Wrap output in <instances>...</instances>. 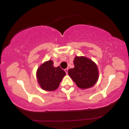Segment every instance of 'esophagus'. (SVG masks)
<instances>
[{"label": "esophagus", "mask_w": 129, "mask_h": 129, "mask_svg": "<svg viewBox=\"0 0 129 129\" xmlns=\"http://www.w3.org/2000/svg\"><path fill=\"white\" fill-rule=\"evenodd\" d=\"M68 70H69V69H65V72H66V73L67 74L68 73Z\"/></svg>", "instance_id": "34e87169"}]
</instances>
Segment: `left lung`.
I'll use <instances>...</instances> for the list:
<instances>
[{
  "mask_svg": "<svg viewBox=\"0 0 129 129\" xmlns=\"http://www.w3.org/2000/svg\"><path fill=\"white\" fill-rule=\"evenodd\" d=\"M73 63L75 67L69 69L68 73L79 88H88L96 83L99 73L94 62L84 56H76Z\"/></svg>",
  "mask_w": 129,
  "mask_h": 129,
  "instance_id": "left-lung-1",
  "label": "left lung"
}]
</instances>
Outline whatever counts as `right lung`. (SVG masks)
<instances>
[{
    "instance_id": "right-lung-1",
    "label": "right lung",
    "mask_w": 129,
    "mask_h": 129,
    "mask_svg": "<svg viewBox=\"0 0 129 129\" xmlns=\"http://www.w3.org/2000/svg\"><path fill=\"white\" fill-rule=\"evenodd\" d=\"M66 73L59 66L54 67L53 60L45 62L38 68L36 77L38 83L43 90L53 91L59 87Z\"/></svg>"
}]
</instances>
